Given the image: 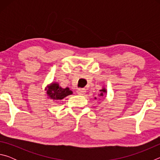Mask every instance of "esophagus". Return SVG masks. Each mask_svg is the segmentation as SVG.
Wrapping results in <instances>:
<instances>
[{"mask_svg": "<svg viewBox=\"0 0 160 160\" xmlns=\"http://www.w3.org/2000/svg\"><path fill=\"white\" fill-rule=\"evenodd\" d=\"M77 93L78 94H79V95H84L86 93V90H85V89H78V90H77Z\"/></svg>", "mask_w": 160, "mask_h": 160, "instance_id": "esophagus-1", "label": "esophagus"}]
</instances>
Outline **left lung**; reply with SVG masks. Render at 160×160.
<instances>
[{"mask_svg":"<svg viewBox=\"0 0 160 160\" xmlns=\"http://www.w3.org/2000/svg\"><path fill=\"white\" fill-rule=\"evenodd\" d=\"M100 92H102V93L100 94V96H103V92H104V93H107V90H106V89H104V88H103L102 90H100ZM94 99H97V98L95 97V98H94Z\"/></svg>","mask_w":160,"mask_h":160,"instance_id":"left-lung-1","label":"left lung"}]
</instances>
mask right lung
Instances as JSON below:
<instances>
[{"mask_svg":"<svg viewBox=\"0 0 160 160\" xmlns=\"http://www.w3.org/2000/svg\"><path fill=\"white\" fill-rule=\"evenodd\" d=\"M47 93L51 99L56 100L63 99L68 95L72 94V91L70 90L68 88L63 89L59 87L57 83H52L50 86H48L47 89Z\"/></svg>","mask_w":160,"mask_h":160,"instance_id":"obj_1","label":"right lung"}]
</instances>
